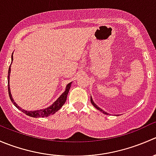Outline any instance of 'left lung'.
<instances>
[{
    "instance_id": "1",
    "label": "left lung",
    "mask_w": 156,
    "mask_h": 156,
    "mask_svg": "<svg viewBox=\"0 0 156 156\" xmlns=\"http://www.w3.org/2000/svg\"><path fill=\"white\" fill-rule=\"evenodd\" d=\"M90 102H91V103H92V105H93V106H94V107H95L96 108H97V109L100 110V112H103V113H104V114H106V115H108V113H107V112H104V111H103V109H101V108H99L98 106H97V105H96L95 103H94V101H93V100H92V98H91V97H90Z\"/></svg>"
}]
</instances>
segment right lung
Listing matches in <instances>:
<instances>
[{"label":"right lung","instance_id":"1","mask_svg":"<svg viewBox=\"0 0 156 156\" xmlns=\"http://www.w3.org/2000/svg\"><path fill=\"white\" fill-rule=\"evenodd\" d=\"M10 66L9 67V70H8V93H9V96H10V100L12 101V103H13L14 106H16L17 108L20 110L21 112H23V113L26 115H29L30 117H33V118H44V117H48V116L50 115L54 114L56 112H57L58 110L62 106H63L64 103H66V98H67V95L69 94V89H70L71 87V84L72 82L69 83L67 85L66 89V91L57 99L56 102L53 103L52 106H50V107L44 108V109H40V110H36V111H26L24 109H22L20 106H18V105L13 101L12 98V95L10 94V85H9V79H10Z\"/></svg>","mask_w":156,"mask_h":156}]
</instances>
